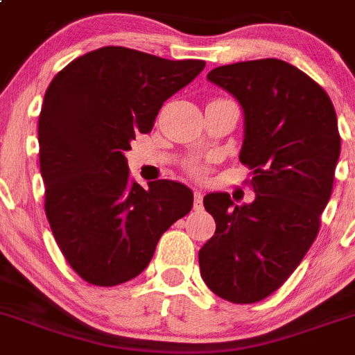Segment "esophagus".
I'll list each match as a JSON object with an SVG mask.
<instances>
[{
    "mask_svg": "<svg viewBox=\"0 0 355 355\" xmlns=\"http://www.w3.org/2000/svg\"><path fill=\"white\" fill-rule=\"evenodd\" d=\"M203 208V194L201 191L194 189V210H201Z\"/></svg>",
    "mask_w": 355,
    "mask_h": 355,
    "instance_id": "1",
    "label": "esophagus"
}]
</instances>
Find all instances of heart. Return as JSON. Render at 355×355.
<instances>
[{"label": "heart", "mask_w": 355, "mask_h": 355, "mask_svg": "<svg viewBox=\"0 0 355 355\" xmlns=\"http://www.w3.org/2000/svg\"><path fill=\"white\" fill-rule=\"evenodd\" d=\"M191 173H193L194 177H203L205 170H203V168H200V166H193V168H191Z\"/></svg>", "instance_id": "heart-1"}]
</instances>
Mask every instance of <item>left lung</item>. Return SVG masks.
I'll list each match as a JSON object with an SVG mask.
<instances>
[{
    "mask_svg": "<svg viewBox=\"0 0 355 355\" xmlns=\"http://www.w3.org/2000/svg\"><path fill=\"white\" fill-rule=\"evenodd\" d=\"M245 115L240 161L252 170L256 200H203L215 234L201 247L208 289L238 304L257 303L291 277L312 247L340 157L336 112L327 92L280 59L234 62L207 75Z\"/></svg>",
    "mask_w": 355,
    "mask_h": 355,
    "instance_id": "obj_1",
    "label": "left lung"
}]
</instances>
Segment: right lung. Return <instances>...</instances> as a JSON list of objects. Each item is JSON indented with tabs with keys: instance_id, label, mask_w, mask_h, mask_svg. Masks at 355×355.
<instances>
[{
	"instance_id": "obj_1",
	"label": "right lung",
	"mask_w": 355,
	"mask_h": 355,
	"mask_svg": "<svg viewBox=\"0 0 355 355\" xmlns=\"http://www.w3.org/2000/svg\"><path fill=\"white\" fill-rule=\"evenodd\" d=\"M125 47L87 52L52 78L38 119L45 214L69 266L112 287L138 277L162 233L193 208V191L171 180L129 178L125 152L150 132L162 103L203 71Z\"/></svg>"
}]
</instances>
